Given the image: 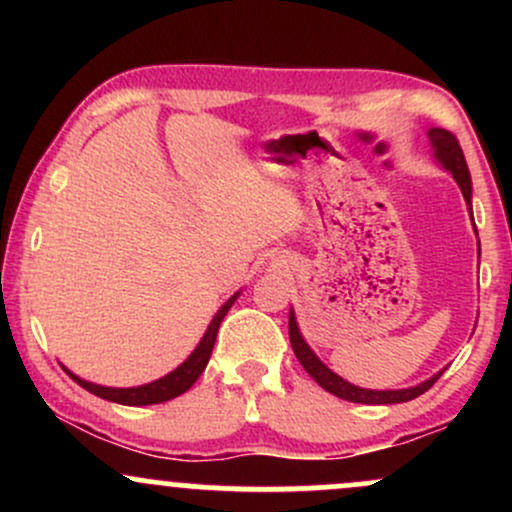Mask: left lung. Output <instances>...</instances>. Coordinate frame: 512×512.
<instances>
[{
	"label": "left lung",
	"instance_id": "left-lung-1",
	"mask_svg": "<svg viewBox=\"0 0 512 512\" xmlns=\"http://www.w3.org/2000/svg\"><path fill=\"white\" fill-rule=\"evenodd\" d=\"M428 139H431L433 146V158L443 166L448 173L455 178L457 185H460L464 202H467L469 216H472V175H469L467 161H464L462 154V146L457 144L455 134H450L448 129H440V127H431L428 129ZM474 223V216H472ZM474 233H477V226H474ZM481 250V248H479ZM289 337H291V346H293V354H296L301 366L308 370L310 378L315 380L322 390L332 392L334 397L346 399V402H356V404H399V402H409V399L424 395L428 387H433V383L443 375L440 373L433 375V378L424 380V383L414 385V387H404V390H368V387H358L351 385L349 380H344L342 375L334 373L332 368H327L325 363L317 358V354L310 349L308 342L303 339L301 330H298V322H296V313L293 308L289 310Z\"/></svg>",
	"mask_w": 512,
	"mask_h": 512
}]
</instances>
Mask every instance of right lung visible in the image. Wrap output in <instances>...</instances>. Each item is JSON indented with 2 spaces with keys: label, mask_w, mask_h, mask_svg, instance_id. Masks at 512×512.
<instances>
[{
  "label": "right lung",
  "mask_w": 512,
  "mask_h": 512,
  "mask_svg": "<svg viewBox=\"0 0 512 512\" xmlns=\"http://www.w3.org/2000/svg\"><path fill=\"white\" fill-rule=\"evenodd\" d=\"M238 296H240V291L233 293V296L221 305L219 313L211 317L207 332H204V337L199 339L195 351H192V354L187 356L178 368L170 370L168 375H163V378L154 380V383H146V385H139V387H105V385L88 383V380L79 378V375H74L69 368H64V366L62 368L67 370V375L74 380L76 385H81L84 390L91 392V395L108 399V402L127 404V407H146V404L168 402V399L178 397V395H182V392L190 390V387L197 383L199 375L204 373V368H207V363H209L211 349H214L216 334H219L221 320L226 317L228 310H231V305L236 303Z\"/></svg>",
  "instance_id": "right-lung-1"
}]
</instances>
